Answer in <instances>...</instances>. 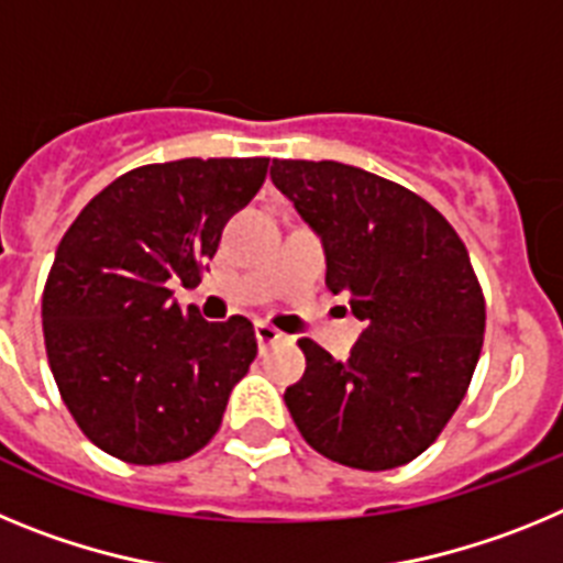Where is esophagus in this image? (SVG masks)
I'll use <instances>...</instances> for the list:
<instances>
[{
  "mask_svg": "<svg viewBox=\"0 0 563 563\" xmlns=\"http://www.w3.org/2000/svg\"><path fill=\"white\" fill-rule=\"evenodd\" d=\"M278 338H282V332L276 330L273 324H265V321H258L256 324V341H258V350L265 352L271 343H276Z\"/></svg>",
  "mask_w": 563,
  "mask_h": 563,
  "instance_id": "esophagus-1",
  "label": "esophagus"
}]
</instances>
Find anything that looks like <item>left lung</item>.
Instances as JSON below:
<instances>
[{
	"instance_id": "obj_1",
	"label": "left lung",
	"mask_w": 563,
	"mask_h": 563,
	"mask_svg": "<svg viewBox=\"0 0 563 563\" xmlns=\"http://www.w3.org/2000/svg\"><path fill=\"white\" fill-rule=\"evenodd\" d=\"M271 177L324 239L327 287L366 321L343 363L298 341L307 372L285 391L292 422L338 465H406L460 409L485 341L465 242L431 202L363 168L273 161Z\"/></svg>"
}]
</instances>
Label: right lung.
Here are the masks:
<instances>
[{
  "label": "right lung",
  "instance_id": "obj_1",
  "mask_svg": "<svg viewBox=\"0 0 563 563\" xmlns=\"http://www.w3.org/2000/svg\"><path fill=\"white\" fill-rule=\"evenodd\" d=\"M267 157H186L132 168L84 206L44 282L42 324L58 395L89 442L129 465L206 449L256 357L247 318L202 321L168 282L197 285Z\"/></svg>",
  "mask_w": 563,
  "mask_h": 563
}]
</instances>
